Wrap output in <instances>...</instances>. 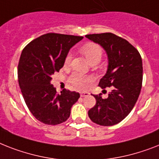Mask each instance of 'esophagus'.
<instances>
[{
    "label": "esophagus",
    "mask_w": 159,
    "mask_h": 159,
    "mask_svg": "<svg viewBox=\"0 0 159 159\" xmlns=\"http://www.w3.org/2000/svg\"><path fill=\"white\" fill-rule=\"evenodd\" d=\"M90 95V93L88 92H85V91H81L80 92V95H81V97H86V96H89Z\"/></svg>",
    "instance_id": "34e87169"
}]
</instances>
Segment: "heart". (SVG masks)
I'll return each instance as SVG.
<instances>
[{"mask_svg":"<svg viewBox=\"0 0 159 159\" xmlns=\"http://www.w3.org/2000/svg\"><path fill=\"white\" fill-rule=\"evenodd\" d=\"M80 52L86 58L90 64L99 63L103 55V50L98 44L94 42H88L85 44L80 49ZM72 55L68 54L64 59V64L68 65L71 61ZM93 78L91 76H84L79 73H73V75L69 77V82L74 87L80 90H85L89 87L90 83L93 82Z\"/></svg>","mask_w":159,"mask_h":159,"instance_id":"b5f03b06","label":"heart"}]
</instances>
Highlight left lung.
Instances as JSON below:
<instances>
[{"instance_id": "obj_1", "label": "left lung", "mask_w": 159, "mask_h": 159, "mask_svg": "<svg viewBox=\"0 0 159 159\" xmlns=\"http://www.w3.org/2000/svg\"><path fill=\"white\" fill-rule=\"evenodd\" d=\"M86 38L103 47L108 56V68L99 86L112 87L107 99L95 95L96 104L88 111L93 122L113 126L124 119L135 106L143 79L142 59L131 44L111 33L86 35Z\"/></svg>"}]
</instances>
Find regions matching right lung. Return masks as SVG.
I'll return each mask as SVG.
<instances>
[{
    "instance_id": "add662e5",
    "label": "right lung",
    "mask_w": 159,
    "mask_h": 159,
    "mask_svg": "<svg viewBox=\"0 0 159 159\" xmlns=\"http://www.w3.org/2000/svg\"><path fill=\"white\" fill-rule=\"evenodd\" d=\"M82 38L47 33L33 40L22 51L18 65L19 87L32 114L45 124L65 122L79 99V93L66 89L58 94L50 82L54 73L64 66L69 50Z\"/></svg>"
}]
</instances>
